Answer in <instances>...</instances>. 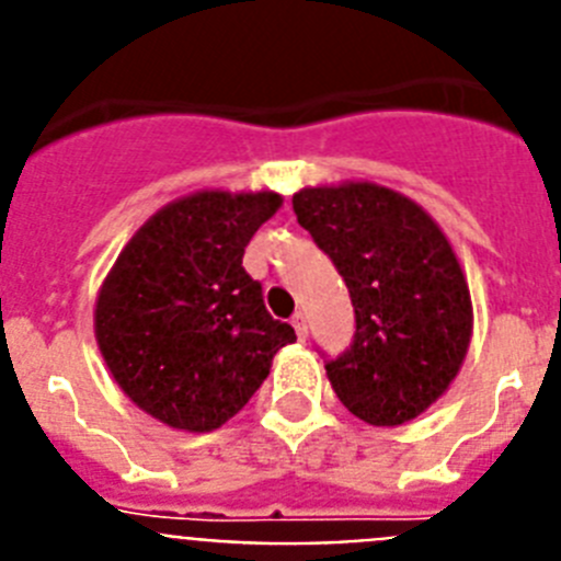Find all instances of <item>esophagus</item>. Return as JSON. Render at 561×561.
<instances>
[{"instance_id":"esophagus-1","label":"esophagus","mask_w":561,"mask_h":561,"mask_svg":"<svg viewBox=\"0 0 561 561\" xmlns=\"http://www.w3.org/2000/svg\"><path fill=\"white\" fill-rule=\"evenodd\" d=\"M291 325H295L297 340H306V336H309V320H306V314L291 317Z\"/></svg>"}]
</instances>
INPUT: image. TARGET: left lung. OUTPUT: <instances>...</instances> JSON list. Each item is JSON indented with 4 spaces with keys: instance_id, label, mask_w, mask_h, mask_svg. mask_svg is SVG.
I'll use <instances>...</instances> for the list:
<instances>
[{
    "instance_id": "8db88e82",
    "label": "left lung",
    "mask_w": 561,
    "mask_h": 561,
    "mask_svg": "<svg viewBox=\"0 0 561 561\" xmlns=\"http://www.w3.org/2000/svg\"><path fill=\"white\" fill-rule=\"evenodd\" d=\"M291 207L354 304V342L325 365L336 399L374 427L408 424L447 393L472 342V295L449 238L376 182L304 187Z\"/></svg>"
}]
</instances>
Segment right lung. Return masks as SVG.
<instances>
[{
    "label": "right lung",
    "mask_w": 561,
    "mask_h": 561,
    "mask_svg": "<svg viewBox=\"0 0 561 561\" xmlns=\"http://www.w3.org/2000/svg\"><path fill=\"white\" fill-rule=\"evenodd\" d=\"M275 191H196L168 202L128 238L95 300L108 374L151 419L213 433L252 399L272 356L295 342L241 266Z\"/></svg>",
    "instance_id": "right-lung-1"
}]
</instances>
